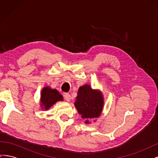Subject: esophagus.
Listing matches in <instances>:
<instances>
[{
  "instance_id": "esophagus-1",
  "label": "esophagus",
  "mask_w": 158,
  "mask_h": 158,
  "mask_svg": "<svg viewBox=\"0 0 158 158\" xmlns=\"http://www.w3.org/2000/svg\"><path fill=\"white\" fill-rule=\"evenodd\" d=\"M70 95L69 94H65L64 95V98L66 102H70Z\"/></svg>"
}]
</instances>
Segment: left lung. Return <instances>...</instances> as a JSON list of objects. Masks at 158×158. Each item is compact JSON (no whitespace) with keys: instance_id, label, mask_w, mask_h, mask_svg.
<instances>
[{"instance_id":"1","label":"left lung","mask_w":158,"mask_h":158,"mask_svg":"<svg viewBox=\"0 0 158 158\" xmlns=\"http://www.w3.org/2000/svg\"><path fill=\"white\" fill-rule=\"evenodd\" d=\"M103 104V98L100 91L93 89L88 84L78 89L74 106L82 118L85 120V123H89L88 119L100 116Z\"/></svg>"}]
</instances>
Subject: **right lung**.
I'll list each match as a JSON object with an SVG mask.
<instances>
[{
	"label": "right lung",
	"instance_id": "right-lung-1",
	"mask_svg": "<svg viewBox=\"0 0 158 158\" xmlns=\"http://www.w3.org/2000/svg\"><path fill=\"white\" fill-rule=\"evenodd\" d=\"M63 100V96L56 89L48 86L43 88L41 94V106L44 109L48 110L55 103Z\"/></svg>",
	"mask_w": 158,
	"mask_h": 158
}]
</instances>
